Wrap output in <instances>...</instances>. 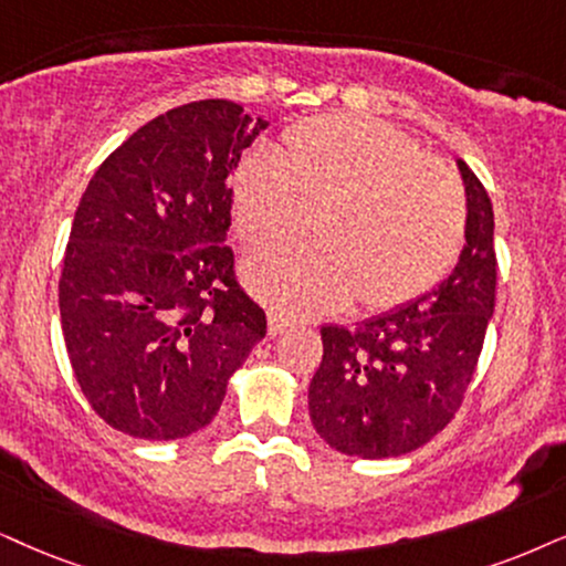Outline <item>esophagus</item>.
I'll use <instances>...</instances> for the list:
<instances>
[{
  "mask_svg": "<svg viewBox=\"0 0 566 566\" xmlns=\"http://www.w3.org/2000/svg\"><path fill=\"white\" fill-rule=\"evenodd\" d=\"M292 324V321L284 316V313H279V311H269V334L271 336H276V334H282L284 328H287Z\"/></svg>",
  "mask_w": 566,
  "mask_h": 566,
  "instance_id": "obj_1",
  "label": "esophagus"
}]
</instances>
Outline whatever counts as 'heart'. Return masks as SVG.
Instances as JSON below:
<instances>
[{"mask_svg": "<svg viewBox=\"0 0 566 566\" xmlns=\"http://www.w3.org/2000/svg\"><path fill=\"white\" fill-rule=\"evenodd\" d=\"M234 230L253 255L318 245L253 269V287L287 311L353 303L395 311L447 276L464 245L468 198L447 164L397 127L328 114L284 133L276 156H248L232 177Z\"/></svg>", "mask_w": 566, "mask_h": 566, "instance_id": "b5f03b06", "label": "heart"}]
</instances>
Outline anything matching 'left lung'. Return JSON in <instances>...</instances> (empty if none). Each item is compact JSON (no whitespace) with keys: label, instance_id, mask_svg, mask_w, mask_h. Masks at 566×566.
<instances>
[{"label":"left lung","instance_id":"1","mask_svg":"<svg viewBox=\"0 0 566 566\" xmlns=\"http://www.w3.org/2000/svg\"><path fill=\"white\" fill-rule=\"evenodd\" d=\"M468 192L464 248L452 274L415 303L321 326L324 357L307 389L313 428L336 452L366 460L423 447L460 410L496 303L493 206L460 161Z\"/></svg>","mask_w":566,"mask_h":566}]
</instances>
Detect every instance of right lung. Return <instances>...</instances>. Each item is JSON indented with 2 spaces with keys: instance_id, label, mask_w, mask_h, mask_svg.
Wrapping results in <instances>:
<instances>
[{
  "instance_id": "obj_1",
  "label": "right lung",
  "mask_w": 566,
  "mask_h": 566,
  "mask_svg": "<svg viewBox=\"0 0 566 566\" xmlns=\"http://www.w3.org/2000/svg\"><path fill=\"white\" fill-rule=\"evenodd\" d=\"M266 123L227 98L169 109L102 161L60 276L70 366L104 423L171 441L206 428L266 336L227 245L230 171Z\"/></svg>"
}]
</instances>
